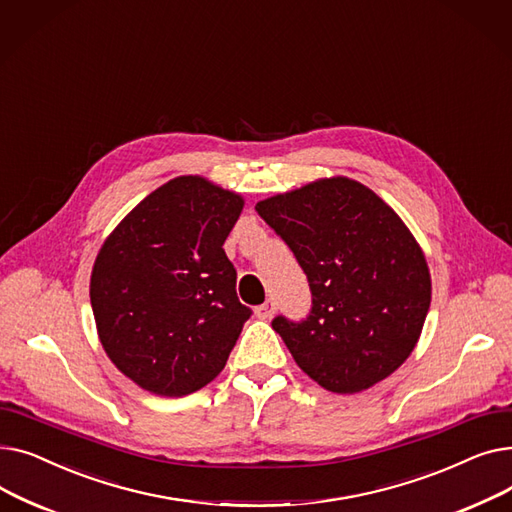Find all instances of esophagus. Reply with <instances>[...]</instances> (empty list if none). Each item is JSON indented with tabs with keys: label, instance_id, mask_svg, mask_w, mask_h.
<instances>
[{
	"label": "esophagus",
	"instance_id": "34e87169",
	"mask_svg": "<svg viewBox=\"0 0 512 512\" xmlns=\"http://www.w3.org/2000/svg\"><path fill=\"white\" fill-rule=\"evenodd\" d=\"M255 313H257L259 319H270L276 313V301L274 299H267L263 305H259L255 309Z\"/></svg>",
	"mask_w": 512,
	"mask_h": 512
}]
</instances>
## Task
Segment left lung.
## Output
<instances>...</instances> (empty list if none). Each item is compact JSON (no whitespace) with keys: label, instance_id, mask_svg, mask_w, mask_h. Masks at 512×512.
<instances>
[{"label":"left lung","instance_id":"8db88e82","mask_svg":"<svg viewBox=\"0 0 512 512\" xmlns=\"http://www.w3.org/2000/svg\"><path fill=\"white\" fill-rule=\"evenodd\" d=\"M255 209L309 280V315L272 321L297 365L336 394L388 378L413 353L432 301L423 251L405 222L344 176L259 201Z\"/></svg>","mask_w":512,"mask_h":512}]
</instances>
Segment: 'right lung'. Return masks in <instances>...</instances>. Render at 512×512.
I'll return each instance as SVG.
<instances>
[{"mask_svg": "<svg viewBox=\"0 0 512 512\" xmlns=\"http://www.w3.org/2000/svg\"><path fill=\"white\" fill-rule=\"evenodd\" d=\"M240 195L180 176L147 195L107 236L91 274V307L112 363L159 396L207 386L251 309L236 297L224 240Z\"/></svg>", "mask_w": 512, "mask_h": 512, "instance_id": "obj_1", "label": "right lung"}]
</instances>
